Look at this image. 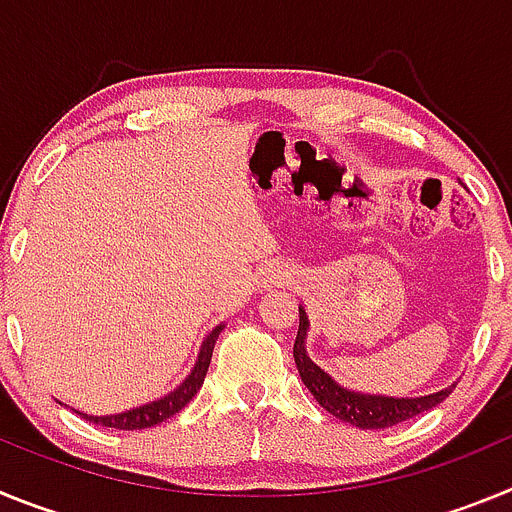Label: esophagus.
<instances>
[{"label":"esophagus","instance_id":"esophagus-1","mask_svg":"<svg viewBox=\"0 0 512 512\" xmlns=\"http://www.w3.org/2000/svg\"><path fill=\"white\" fill-rule=\"evenodd\" d=\"M289 271L284 266H269V269L261 271V287H279V284H287Z\"/></svg>","mask_w":512,"mask_h":512}]
</instances>
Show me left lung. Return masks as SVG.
<instances>
[{"label":"left lung","instance_id":"left-lung-1","mask_svg":"<svg viewBox=\"0 0 512 512\" xmlns=\"http://www.w3.org/2000/svg\"><path fill=\"white\" fill-rule=\"evenodd\" d=\"M307 330H310V320H307L305 307L300 305V330H297L295 341L297 372H300L302 382L312 392V397L318 400L320 408L328 410L330 415H336L343 423H351L356 428H369V431L390 428V425H397L402 420H410L415 415L425 413V410L436 408L454 392L456 382L443 387V390L420 397H390L348 390L310 359V354H307Z\"/></svg>","mask_w":512,"mask_h":512}]
</instances>
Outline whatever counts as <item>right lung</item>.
I'll return each instance as SVG.
<instances>
[{"label":"right lung","mask_w":512,"mask_h":512,"mask_svg":"<svg viewBox=\"0 0 512 512\" xmlns=\"http://www.w3.org/2000/svg\"><path fill=\"white\" fill-rule=\"evenodd\" d=\"M223 328L225 323H220L207 333V338L200 346V354H197V361H194L192 366V372H189L187 377L179 382V387H174L169 395L158 397V400L153 402H146V405H138V408L125 410V413L87 415V413H79V410H76V413H79L81 418H87L89 423L104 425V428H117V431H140V428H153V425L164 423V420H169L171 415L179 413V410H182L184 405H187L197 392H200L207 369H210L212 348H215V341Z\"/></svg>","instance_id":"right-lung-1"}]
</instances>
